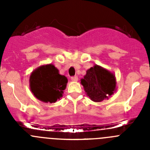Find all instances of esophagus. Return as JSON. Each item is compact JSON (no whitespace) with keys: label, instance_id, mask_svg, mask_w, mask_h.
I'll list each match as a JSON object with an SVG mask.
<instances>
[{"label":"esophagus","instance_id":"34e87169","mask_svg":"<svg viewBox=\"0 0 150 150\" xmlns=\"http://www.w3.org/2000/svg\"><path fill=\"white\" fill-rule=\"evenodd\" d=\"M71 79H72L73 81H77L78 80V76H74L71 77Z\"/></svg>","mask_w":150,"mask_h":150}]
</instances>
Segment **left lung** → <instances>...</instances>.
Masks as SVG:
<instances>
[{
	"mask_svg": "<svg viewBox=\"0 0 150 150\" xmlns=\"http://www.w3.org/2000/svg\"><path fill=\"white\" fill-rule=\"evenodd\" d=\"M81 83L91 100L100 102L112 95L116 89V79L112 73L95 65L86 71Z\"/></svg>",
	"mask_w": 150,
	"mask_h": 150,
	"instance_id": "1",
	"label": "left lung"
}]
</instances>
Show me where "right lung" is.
I'll list each match as a JSON object with an SVG mask.
<instances>
[{
	"label": "right lung",
	"instance_id": "add662e5",
	"mask_svg": "<svg viewBox=\"0 0 150 150\" xmlns=\"http://www.w3.org/2000/svg\"><path fill=\"white\" fill-rule=\"evenodd\" d=\"M67 79L61 75L52 64L38 67L30 76V90L34 96L43 102L54 103L62 97Z\"/></svg>",
	"mask_w": 150,
	"mask_h": 150
}]
</instances>
